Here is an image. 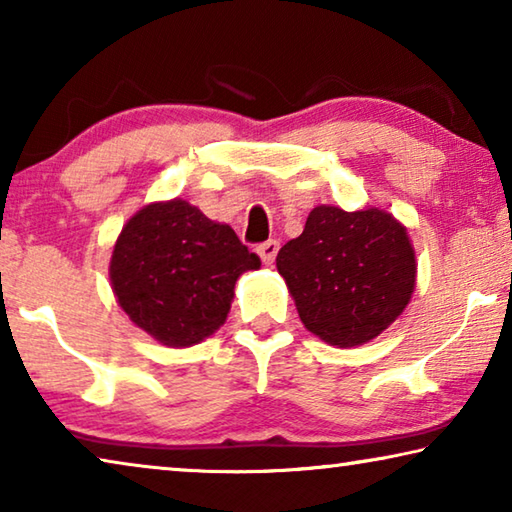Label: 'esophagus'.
<instances>
[{"instance_id":"obj_1","label":"esophagus","mask_w":512,"mask_h":512,"mask_svg":"<svg viewBox=\"0 0 512 512\" xmlns=\"http://www.w3.org/2000/svg\"><path fill=\"white\" fill-rule=\"evenodd\" d=\"M277 250H280V241L268 239L266 244H262V246L257 248V253H259V257H262L264 264H273L275 257H277Z\"/></svg>"}]
</instances>
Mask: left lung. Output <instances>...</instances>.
I'll use <instances>...</instances> for the list:
<instances>
[{"instance_id":"1","label":"left lung","mask_w":512,"mask_h":512,"mask_svg":"<svg viewBox=\"0 0 512 512\" xmlns=\"http://www.w3.org/2000/svg\"><path fill=\"white\" fill-rule=\"evenodd\" d=\"M275 264L302 325L336 348L363 345L391 327L418 275L409 232L379 207H314Z\"/></svg>"}]
</instances>
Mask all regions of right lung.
<instances>
[{"label": "right lung", "instance_id": "right-lung-1", "mask_svg": "<svg viewBox=\"0 0 512 512\" xmlns=\"http://www.w3.org/2000/svg\"><path fill=\"white\" fill-rule=\"evenodd\" d=\"M259 266L228 223L171 198L144 205L121 228L110 284L119 307L151 339L192 348L225 323L239 275Z\"/></svg>", "mask_w": 512, "mask_h": 512}]
</instances>
